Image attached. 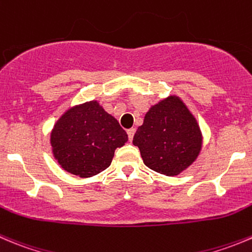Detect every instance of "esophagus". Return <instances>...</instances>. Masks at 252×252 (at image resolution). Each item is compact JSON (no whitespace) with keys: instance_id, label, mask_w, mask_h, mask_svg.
<instances>
[{"instance_id":"obj_1","label":"esophagus","mask_w":252,"mask_h":252,"mask_svg":"<svg viewBox=\"0 0 252 252\" xmlns=\"http://www.w3.org/2000/svg\"><path fill=\"white\" fill-rule=\"evenodd\" d=\"M126 133H128V138H129V140H133V138H134V134H135V129L134 128H131V129H128V130H126Z\"/></svg>"}]
</instances>
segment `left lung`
Returning a JSON list of instances; mask_svg holds the SVG:
<instances>
[{
    "instance_id": "left-lung-1",
    "label": "left lung",
    "mask_w": 252,
    "mask_h": 252,
    "mask_svg": "<svg viewBox=\"0 0 252 252\" xmlns=\"http://www.w3.org/2000/svg\"><path fill=\"white\" fill-rule=\"evenodd\" d=\"M133 144L144 163L166 176H176L198 156L202 135L196 119L178 97L171 96L151 107Z\"/></svg>"
}]
</instances>
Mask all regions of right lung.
<instances>
[{
  "label": "right lung",
  "instance_id": "1",
  "mask_svg": "<svg viewBox=\"0 0 252 252\" xmlns=\"http://www.w3.org/2000/svg\"><path fill=\"white\" fill-rule=\"evenodd\" d=\"M128 135L116 118L96 101L69 109L51 131L53 153L61 167L80 177H91L106 170L114 150Z\"/></svg>",
  "mask_w": 252,
  "mask_h": 252
}]
</instances>
